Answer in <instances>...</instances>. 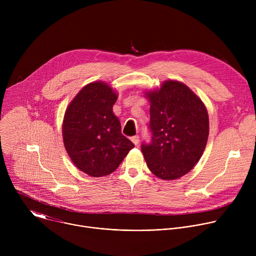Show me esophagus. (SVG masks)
Masks as SVG:
<instances>
[{
	"label": "esophagus",
	"instance_id": "esophagus-1",
	"mask_svg": "<svg viewBox=\"0 0 256 256\" xmlns=\"http://www.w3.org/2000/svg\"><path fill=\"white\" fill-rule=\"evenodd\" d=\"M130 140H132V142L134 144H138L140 142V136H134L130 138Z\"/></svg>",
	"mask_w": 256,
	"mask_h": 256
}]
</instances>
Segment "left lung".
I'll use <instances>...</instances> for the list:
<instances>
[{"mask_svg": "<svg viewBox=\"0 0 256 256\" xmlns=\"http://www.w3.org/2000/svg\"><path fill=\"white\" fill-rule=\"evenodd\" d=\"M150 142L140 149L151 172L165 180L188 173L200 159L208 136V116L202 101L184 84L165 81L148 92Z\"/></svg>", "mask_w": 256, "mask_h": 256, "instance_id": "8db88e82", "label": "left lung"}]
</instances>
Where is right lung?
I'll list each match as a JSON object with an SVG mask.
<instances>
[{
	"label": "right lung",
	"instance_id": "right-lung-1",
	"mask_svg": "<svg viewBox=\"0 0 256 256\" xmlns=\"http://www.w3.org/2000/svg\"><path fill=\"white\" fill-rule=\"evenodd\" d=\"M116 99L110 86L93 82L76 95L64 114L66 150L77 168L93 177L112 173L134 147L112 112Z\"/></svg>",
	"mask_w": 256,
	"mask_h": 256
}]
</instances>
